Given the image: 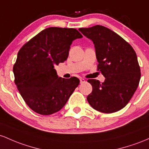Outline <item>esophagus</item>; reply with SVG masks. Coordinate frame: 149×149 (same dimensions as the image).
<instances>
[{"instance_id":"1","label":"esophagus","mask_w":149,"mask_h":149,"mask_svg":"<svg viewBox=\"0 0 149 149\" xmlns=\"http://www.w3.org/2000/svg\"><path fill=\"white\" fill-rule=\"evenodd\" d=\"M79 80H80V83H81V84H83V83L85 82V79H83V78H80Z\"/></svg>"}]
</instances>
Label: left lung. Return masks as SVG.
I'll return each mask as SVG.
<instances>
[{
  "instance_id": "left-lung-1",
  "label": "left lung",
  "mask_w": 149,
  "mask_h": 149,
  "mask_svg": "<svg viewBox=\"0 0 149 149\" xmlns=\"http://www.w3.org/2000/svg\"><path fill=\"white\" fill-rule=\"evenodd\" d=\"M79 31L93 41L98 70L106 78L103 83L88 80L93 88L86 98L88 103L101 113L120 111L130 101L141 78L134 50L121 36L103 26L79 28Z\"/></svg>"
}]
</instances>
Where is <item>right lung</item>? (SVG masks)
Masks as SVG:
<instances>
[{
	"instance_id": "obj_1",
	"label": "right lung",
	"mask_w": 149,
	"mask_h": 149,
	"mask_svg": "<svg viewBox=\"0 0 149 149\" xmlns=\"http://www.w3.org/2000/svg\"><path fill=\"white\" fill-rule=\"evenodd\" d=\"M80 38L75 29L49 27L20 48L13 67L15 83L32 111L44 115L59 111L78 86V78L59 77L54 66L66 61L70 45Z\"/></svg>"
}]
</instances>
